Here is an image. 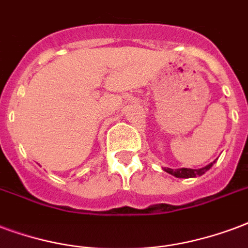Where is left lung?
Listing matches in <instances>:
<instances>
[{"label":"left lung","instance_id":"8db88e82","mask_svg":"<svg viewBox=\"0 0 248 248\" xmlns=\"http://www.w3.org/2000/svg\"><path fill=\"white\" fill-rule=\"evenodd\" d=\"M213 162H211L209 165L204 166L202 169H187V168H182V169L174 170L170 169V168H165L164 170H165L166 173H169V174L177 177V178H192V177H196V175H203L204 173L213 165Z\"/></svg>","mask_w":248,"mask_h":248}]
</instances>
